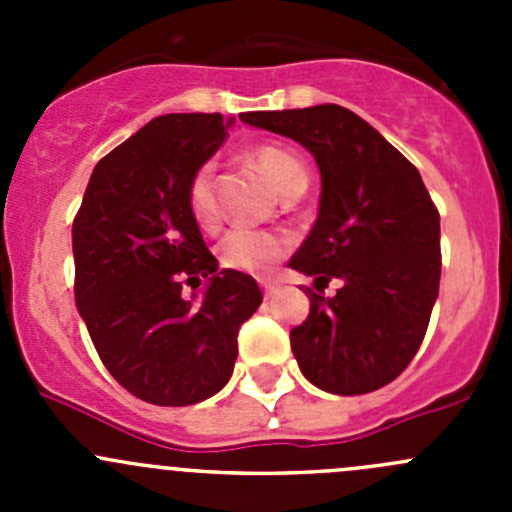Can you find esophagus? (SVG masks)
I'll list each match as a JSON object with an SVG mask.
<instances>
[{"label": "esophagus", "instance_id": "obj_1", "mask_svg": "<svg viewBox=\"0 0 512 512\" xmlns=\"http://www.w3.org/2000/svg\"><path fill=\"white\" fill-rule=\"evenodd\" d=\"M260 287H262V292H265V297H272V294L277 292V282H260Z\"/></svg>", "mask_w": 512, "mask_h": 512}]
</instances>
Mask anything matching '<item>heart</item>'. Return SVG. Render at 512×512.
I'll use <instances>...</instances> for the list:
<instances>
[{
	"instance_id": "b5f03b06",
	"label": "heart",
	"mask_w": 512,
	"mask_h": 512,
	"mask_svg": "<svg viewBox=\"0 0 512 512\" xmlns=\"http://www.w3.org/2000/svg\"><path fill=\"white\" fill-rule=\"evenodd\" d=\"M252 163L265 173L272 188L280 195H292L294 190H304L307 185V168L294 153L280 146H257L250 151ZM185 203L195 225L205 232H215L220 227L218 195H215V163L205 160L193 170L185 188ZM292 250V240L285 232L277 230H250V227H235L220 240L218 257L220 265L227 270L250 272V275H265L280 260H285Z\"/></svg>"
}]
</instances>
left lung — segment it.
<instances>
[{
  "instance_id": "obj_1",
  "label": "left lung",
  "mask_w": 512,
  "mask_h": 512,
  "mask_svg": "<svg viewBox=\"0 0 512 512\" xmlns=\"http://www.w3.org/2000/svg\"><path fill=\"white\" fill-rule=\"evenodd\" d=\"M302 143L322 200L292 270L314 277L309 317L289 332L302 374L329 394H369L411 364L441 282V218L416 165L349 108L242 113ZM339 279L334 298L323 287Z\"/></svg>"
}]
</instances>
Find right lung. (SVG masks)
Returning <instances> with one entry per match:
<instances>
[{
  "label": "right lung",
  "instance_id": "add662e5",
  "mask_svg": "<svg viewBox=\"0 0 512 512\" xmlns=\"http://www.w3.org/2000/svg\"><path fill=\"white\" fill-rule=\"evenodd\" d=\"M220 113L153 118L96 163L71 227L74 297L108 374L138 399L190 406L218 394L237 334L260 307L250 275L218 272L185 188L227 136ZM203 279L200 300L182 297Z\"/></svg>",
  "mask_w": 512,
  "mask_h": 512
}]
</instances>
